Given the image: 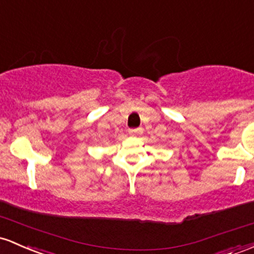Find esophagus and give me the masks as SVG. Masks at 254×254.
<instances>
[{
  "instance_id": "esophagus-1",
  "label": "esophagus",
  "mask_w": 254,
  "mask_h": 254,
  "mask_svg": "<svg viewBox=\"0 0 254 254\" xmlns=\"http://www.w3.org/2000/svg\"><path fill=\"white\" fill-rule=\"evenodd\" d=\"M142 131H143V129H142V127H135V129H129V133L131 136L140 135V133H142Z\"/></svg>"
}]
</instances>
